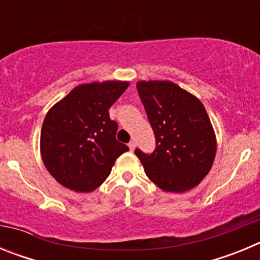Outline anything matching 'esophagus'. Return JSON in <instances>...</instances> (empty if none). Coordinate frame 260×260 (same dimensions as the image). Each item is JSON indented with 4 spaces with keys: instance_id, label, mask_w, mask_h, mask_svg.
Returning a JSON list of instances; mask_svg holds the SVG:
<instances>
[{
    "instance_id": "obj_1",
    "label": "esophagus",
    "mask_w": 260,
    "mask_h": 260,
    "mask_svg": "<svg viewBox=\"0 0 260 260\" xmlns=\"http://www.w3.org/2000/svg\"><path fill=\"white\" fill-rule=\"evenodd\" d=\"M135 146H137V143H135L134 141H132V142H130V143H128V148H130V150H132V151H134Z\"/></svg>"
}]
</instances>
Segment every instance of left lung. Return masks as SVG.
Masks as SVG:
<instances>
[{"label": "left lung", "instance_id": "left-lung-1", "mask_svg": "<svg viewBox=\"0 0 260 260\" xmlns=\"http://www.w3.org/2000/svg\"><path fill=\"white\" fill-rule=\"evenodd\" d=\"M137 89L156 139L153 152L135 150L147 177L164 191L192 189L210 172L216 153L203 104L168 80L138 82Z\"/></svg>", "mask_w": 260, "mask_h": 260}]
</instances>
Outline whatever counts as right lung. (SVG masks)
Here are the masks:
<instances>
[{
  "label": "right lung",
  "instance_id": "add662e5",
  "mask_svg": "<svg viewBox=\"0 0 260 260\" xmlns=\"http://www.w3.org/2000/svg\"><path fill=\"white\" fill-rule=\"evenodd\" d=\"M127 86L119 80L80 84L47 113L41 157L62 186L93 191L109 176L116 158L128 151L116 139L118 125L108 112Z\"/></svg>",
  "mask_w": 260,
  "mask_h": 260
}]
</instances>
